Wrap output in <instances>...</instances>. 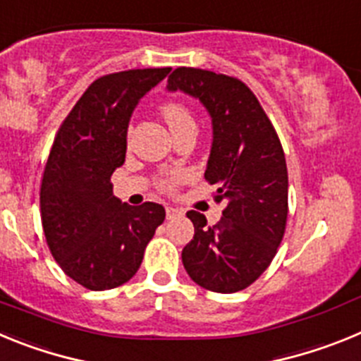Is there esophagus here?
I'll return each mask as SVG.
<instances>
[{"mask_svg":"<svg viewBox=\"0 0 361 361\" xmlns=\"http://www.w3.org/2000/svg\"><path fill=\"white\" fill-rule=\"evenodd\" d=\"M177 215H180V209L171 208V206H166V216H168V219H173V216H177Z\"/></svg>","mask_w":361,"mask_h":361,"instance_id":"34e87169","label":"esophagus"}]
</instances>
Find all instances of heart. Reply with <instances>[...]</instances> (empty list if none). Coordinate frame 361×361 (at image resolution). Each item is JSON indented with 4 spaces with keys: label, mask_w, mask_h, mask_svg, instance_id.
Here are the masks:
<instances>
[{
    "label": "heart",
    "mask_w": 361,
    "mask_h": 361,
    "mask_svg": "<svg viewBox=\"0 0 361 361\" xmlns=\"http://www.w3.org/2000/svg\"><path fill=\"white\" fill-rule=\"evenodd\" d=\"M162 116H164L166 123H168V126H170L171 132L177 128H180V126H184V124L195 123V121H193V117H191L190 110H188V108L180 103H166L164 106H162ZM177 177L178 175H173L170 180H166L164 186H170V184L173 183Z\"/></svg>",
    "instance_id": "obj_1"
}]
</instances>
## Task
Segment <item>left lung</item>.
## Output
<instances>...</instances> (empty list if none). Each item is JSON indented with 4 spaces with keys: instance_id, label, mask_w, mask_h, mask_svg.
<instances>
[{
    "instance_id": "obj_1",
    "label": "left lung",
    "mask_w": 361,
    "mask_h": 361,
    "mask_svg": "<svg viewBox=\"0 0 361 361\" xmlns=\"http://www.w3.org/2000/svg\"><path fill=\"white\" fill-rule=\"evenodd\" d=\"M168 92L197 99L212 119L204 177L226 208L216 226L188 212L195 226L183 250L190 279L215 293H237L262 275L276 255L288 220V166L275 128L242 81L200 68L173 70Z\"/></svg>"
}]
</instances>
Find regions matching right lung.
I'll list each match as a JSON object with an SVG mask.
<instances>
[{
	"mask_svg": "<svg viewBox=\"0 0 361 361\" xmlns=\"http://www.w3.org/2000/svg\"><path fill=\"white\" fill-rule=\"evenodd\" d=\"M171 68L126 70L88 86L57 132L41 183V220L52 257L92 291L128 282L164 222L161 204L130 206L114 197L128 124L139 101Z\"/></svg>",
	"mask_w": 361,
	"mask_h": 361,
	"instance_id": "right-lung-1",
	"label": "right lung"
}]
</instances>
